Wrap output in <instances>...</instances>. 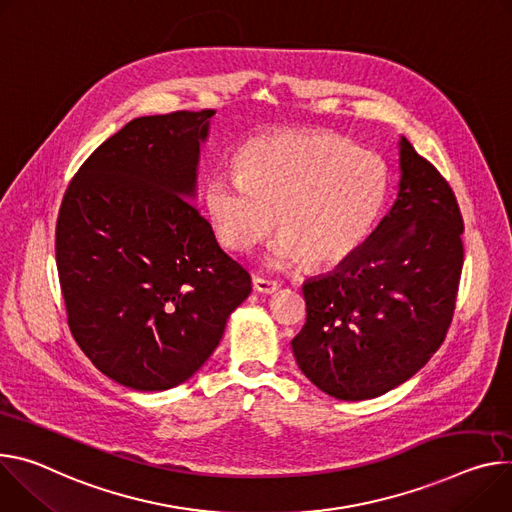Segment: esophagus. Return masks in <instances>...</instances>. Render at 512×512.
<instances>
[{"label":"esophagus","instance_id":"34e87169","mask_svg":"<svg viewBox=\"0 0 512 512\" xmlns=\"http://www.w3.org/2000/svg\"><path fill=\"white\" fill-rule=\"evenodd\" d=\"M253 286L257 292L261 294H273L282 288V284L277 280H267V277H261V275H255L253 277Z\"/></svg>","mask_w":512,"mask_h":512}]
</instances>
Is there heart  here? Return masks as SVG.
I'll return each instance as SVG.
<instances>
[{
    "mask_svg": "<svg viewBox=\"0 0 512 512\" xmlns=\"http://www.w3.org/2000/svg\"><path fill=\"white\" fill-rule=\"evenodd\" d=\"M237 169L208 177L206 216L230 251L255 249L277 222L275 265H343L378 226L390 194L376 153L322 130L259 136L243 147Z\"/></svg>",
    "mask_w": 512,
    "mask_h": 512,
    "instance_id": "obj_1",
    "label": "heart"
}]
</instances>
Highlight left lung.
Wrapping results in <instances>:
<instances>
[{
  "instance_id": "8db88e82",
  "label": "left lung",
  "mask_w": 512,
  "mask_h": 512,
  "mask_svg": "<svg viewBox=\"0 0 512 512\" xmlns=\"http://www.w3.org/2000/svg\"><path fill=\"white\" fill-rule=\"evenodd\" d=\"M463 220L443 175L400 138V183L363 247L302 286L292 339L302 374L339 400L404 384L445 341L463 265Z\"/></svg>"
}]
</instances>
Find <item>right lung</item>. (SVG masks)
<instances>
[{"mask_svg":"<svg viewBox=\"0 0 512 512\" xmlns=\"http://www.w3.org/2000/svg\"><path fill=\"white\" fill-rule=\"evenodd\" d=\"M214 110L143 116L79 167L57 220L69 329L104 376L161 392L190 380L251 294L196 198Z\"/></svg>","mask_w":512,"mask_h":512,"instance_id":"obj_1","label":"right lung"}]
</instances>
